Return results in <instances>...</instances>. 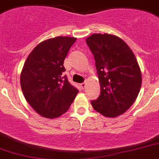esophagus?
Returning <instances> with one entry per match:
<instances>
[{
	"instance_id": "1",
	"label": "esophagus",
	"mask_w": 159,
	"mask_h": 159,
	"mask_svg": "<svg viewBox=\"0 0 159 159\" xmlns=\"http://www.w3.org/2000/svg\"><path fill=\"white\" fill-rule=\"evenodd\" d=\"M86 85H87V84L86 83H82V84H80V87H81V89H84L85 88H86Z\"/></svg>"
}]
</instances>
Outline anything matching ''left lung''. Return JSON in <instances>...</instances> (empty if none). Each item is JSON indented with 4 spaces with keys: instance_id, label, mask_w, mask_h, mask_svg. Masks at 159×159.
I'll use <instances>...</instances> for the list:
<instances>
[{
    "instance_id": "left-lung-1",
    "label": "left lung",
    "mask_w": 159,
    "mask_h": 159,
    "mask_svg": "<svg viewBox=\"0 0 159 159\" xmlns=\"http://www.w3.org/2000/svg\"><path fill=\"white\" fill-rule=\"evenodd\" d=\"M86 43L94 55L100 95L91 104L107 117L123 114L136 100L142 86V72L128 45L117 36L93 34Z\"/></svg>"
}]
</instances>
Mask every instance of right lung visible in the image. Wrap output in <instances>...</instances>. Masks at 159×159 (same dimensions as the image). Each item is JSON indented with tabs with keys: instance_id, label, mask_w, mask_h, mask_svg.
<instances>
[{
	"instance_id": "obj_1",
	"label": "right lung",
	"mask_w": 159,
	"mask_h": 159,
	"mask_svg": "<svg viewBox=\"0 0 159 159\" xmlns=\"http://www.w3.org/2000/svg\"><path fill=\"white\" fill-rule=\"evenodd\" d=\"M75 41L63 36L47 39L34 48L24 63L20 77L23 95L43 117L63 115L79 93L63 75L64 59Z\"/></svg>"
}]
</instances>
